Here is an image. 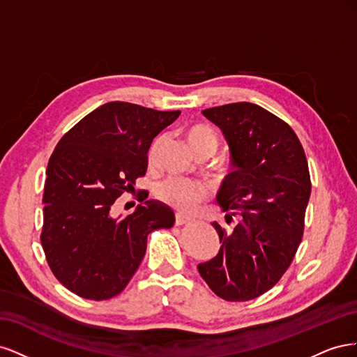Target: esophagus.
I'll return each mask as SVG.
<instances>
[{
  "label": "esophagus",
  "mask_w": 357,
  "mask_h": 357,
  "mask_svg": "<svg viewBox=\"0 0 357 357\" xmlns=\"http://www.w3.org/2000/svg\"><path fill=\"white\" fill-rule=\"evenodd\" d=\"M189 222H190V219L186 218V215H183V214H180V213L176 214V225H177V226L186 225V223H189Z\"/></svg>",
  "instance_id": "obj_1"
}]
</instances>
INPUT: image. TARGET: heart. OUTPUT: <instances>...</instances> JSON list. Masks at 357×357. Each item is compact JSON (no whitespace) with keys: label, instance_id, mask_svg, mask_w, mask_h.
<instances>
[{"label":"heart","instance_id":"1","mask_svg":"<svg viewBox=\"0 0 357 357\" xmlns=\"http://www.w3.org/2000/svg\"><path fill=\"white\" fill-rule=\"evenodd\" d=\"M185 138L193 155H197L199 152L213 153L215 147H218V137L213 132V129L204 125H192L186 128ZM160 146L162 137L155 138L153 143L150 144L147 152L149 164H153L156 160ZM156 195L162 202L171 205V207L189 213L192 210H195L197 205L201 202L204 197V190L190 181L181 178H169L164 183H160L156 190Z\"/></svg>","mask_w":357,"mask_h":357}]
</instances>
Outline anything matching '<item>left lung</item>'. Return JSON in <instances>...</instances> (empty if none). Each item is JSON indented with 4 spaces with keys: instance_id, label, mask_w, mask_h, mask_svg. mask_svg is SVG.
I'll list each match as a JSON object with an SVG mask.
<instances>
[{
    "instance_id": "8db88e82",
    "label": "left lung",
    "mask_w": 357,
    "mask_h": 357,
    "mask_svg": "<svg viewBox=\"0 0 357 357\" xmlns=\"http://www.w3.org/2000/svg\"><path fill=\"white\" fill-rule=\"evenodd\" d=\"M222 129L231 150L232 172L225 177L218 204L241 215L231 231L214 222L220 250L198 271L225 301L264 295L287 271L302 241L311 193L308 162L296 134L284 121L252 102L202 110Z\"/></svg>"
}]
</instances>
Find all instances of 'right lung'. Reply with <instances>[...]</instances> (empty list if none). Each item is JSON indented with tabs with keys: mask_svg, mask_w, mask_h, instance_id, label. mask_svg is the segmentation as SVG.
I'll use <instances>...</instances> for the list:
<instances>
[{
	"mask_svg": "<svg viewBox=\"0 0 357 357\" xmlns=\"http://www.w3.org/2000/svg\"><path fill=\"white\" fill-rule=\"evenodd\" d=\"M178 116V110L107 102L53 150L41 245L52 273L73 294L93 301L121 294L143 261L149 234L174 225V211L159 201L139 204L125 219L113 218V204L146 174L153 138Z\"/></svg>",
	"mask_w": 357,
	"mask_h": 357,
	"instance_id": "obj_1",
	"label": "right lung"
}]
</instances>
